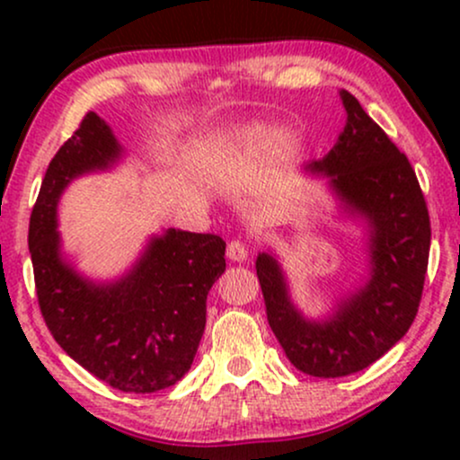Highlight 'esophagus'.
Masks as SVG:
<instances>
[{
    "instance_id": "34e87169",
    "label": "esophagus",
    "mask_w": 460,
    "mask_h": 460,
    "mask_svg": "<svg viewBox=\"0 0 460 460\" xmlns=\"http://www.w3.org/2000/svg\"><path fill=\"white\" fill-rule=\"evenodd\" d=\"M226 257L231 261H246L248 260V246L242 240H231L226 246Z\"/></svg>"
}]
</instances>
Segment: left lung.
Instances as JSON below:
<instances>
[{"label":"left lung","mask_w":460,"mask_h":460,"mask_svg":"<svg viewBox=\"0 0 460 460\" xmlns=\"http://www.w3.org/2000/svg\"><path fill=\"white\" fill-rule=\"evenodd\" d=\"M346 128L311 172L329 177L346 212L369 229V277L324 320H307L289 300L270 252L257 257L268 324L294 367L309 376H348L372 366L413 324L430 251V218L413 166L361 103L341 91Z\"/></svg>","instance_id":"8db88e82"}]
</instances>
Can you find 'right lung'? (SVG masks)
Here are the masks:
<instances>
[{
    "label": "right lung",
    "instance_id": "right-lung-1",
    "mask_svg": "<svg viewBox=\"0 0 460 460\" xmlns=\"http://www.w3.org/2000/svg\"><path fill=\"white\" fill-rule=\"evenodd\" d=\"M119 140L88 112L47 168L30 216V255L47 329L73 361L125 394H153L181 381L205 331L208 294L225 272V240L168 229L151 237L114 283L84 279L60 252L56 209L84 172L119 160Z\"/></svg>",
    "mask_w": 460,
    "mask_h": 460
}]
</instances>
